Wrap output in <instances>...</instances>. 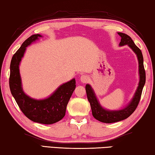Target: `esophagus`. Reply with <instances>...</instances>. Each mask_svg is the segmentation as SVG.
I'll list each match as a JSON object with an SVG mask.
<instances>
[{
	"mask_svg": "<svg viewBox=\"0 0 155 155\" xmlns=\"http://www.w3.org/2000/svg\"><path fill=\"white\" fill-rule=\"evenodd\" d=\"M80 80H81V81L82 83H84V84H85V83L88 82L89 78H88V77H87V76L84 74V75H82L81 77Z\"/></svg>",
	"mask_w": 155,
	"mask_h": 155,
	"instance_id": "obj_1",
	"label": "esophagus"
}]
</instances>
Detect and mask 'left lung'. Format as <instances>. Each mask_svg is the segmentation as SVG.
Returning a JSON list of instances; mask_svg holds the SVG:
<instances>
[{"instance_id": "obj_1", "label": "left lung", "mask_w": 155, "mask_h": 155, "mask_svg": "<svg viewBox=\"0 0 155 155\" xmlns=\"http://www.w3.org/2000/svg\"><path fill=\"white\" fill-rule=\"evenodd\" d=\"M118 35L121 37V41L120 42V46H124L127 45L129 47L132 49L137 55L138 60V65H139V75H140V81L138 84V87L136 92L135 95L132 101L130 104L124 108V109L120 110H105L101 107L97 100L95 94L92 91L91 85L87 84L85 85V91H86L87 97L88 100L92 109V114L93 117L97 120L104 123H112V122H116L121 121L122 120L127 118L128 117L134 112L136 108H137L138 104L141 97L143 88L145 83V71L143 65V57L141 51L135 45L134 41L127 35L118 33Z\"/></svg>"}]
</instances>
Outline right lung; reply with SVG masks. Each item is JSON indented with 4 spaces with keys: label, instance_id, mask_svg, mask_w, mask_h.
<instances>
[{
    "label": "right lung",
    "instance_id": "add662e5",
    "mask_svg": "<svg viewBox=\"0 0 155 155\" xmlns=\"http://www.w3.org/2000/svg\"><path fill=\"white\" fill-rule=\"evenodd\" d=\"M39 37L41 36L39 34L31 35L14 54L10 63L9 84L16 102L28 118L38 123L51 124L60 121L65 115L67 105L76 87V81L73 78L61 85L51 96L45 100H34L24 93L22 91L18 65L26 48Z\"/></svg>",
    "mask_w": 155,
    "mask_h": 155
}]
</instances>
